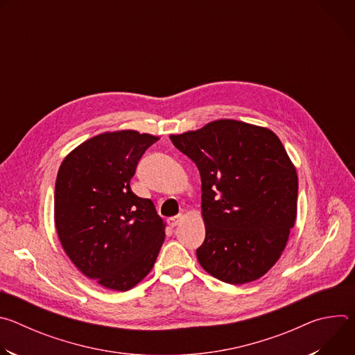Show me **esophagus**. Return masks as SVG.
<instances>
[{
	"label": "esophagus",
	"instance_id": "obj_1",
	"mask_svg": "<svg viewBox=\"0 0 355 355\" xmlns=\"http://www.w3.org/2000/svg\"><path fill=\"white\" fill-rule=\"evenodd\" d=\"M181 219H182V215L173 216V218H170V219H168V225H170L171 227H174V226H177V225L181 222Z\"/></svg>",
	"mask_w": 355,
	"mask_h": 355
}]
</instances>
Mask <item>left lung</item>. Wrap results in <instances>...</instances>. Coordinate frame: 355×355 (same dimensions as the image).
<instances>
[{
	"label": "left lung",
	"mask_w": 355,
	"mask_h": 355,
	"mask_svg": "<svg viewBox=\"0 0 355 355\" xmlns=\"http://www.w3.org/2000/svg\"><path fill=\"white\" fill-rule=\"evenodd\" d=\"M199 170L205 240L196 259L215 278L241 285L278 261L296 219L297 175L270 129L222 119L170 136Z\"/></svg>",
	"instance_id": "obj_1"
}]
</instances>
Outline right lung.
Instances as JSON below:
<instances>
[{"label": "right lung", "instance_id": "add662e5", "mask_svg": "<svg viewBox=\"0 0 355 355\" xmlns=\"http://www.w3.org/2000/svg\"><path fill=\"white\" fill-rule=\"evenodd\" d=\"M159 137L135 130L98 135L63 160L55 223L74 266L108 289L128 291L153 268L164 223L153 202L130 189L144 151Z\"/></svg>", "mask_w": 355, "mask_h": 355}]
</instances>
